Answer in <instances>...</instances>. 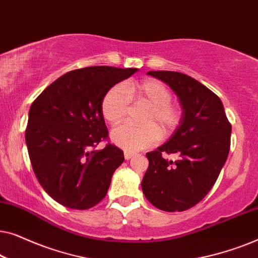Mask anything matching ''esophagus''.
<instances>
[{
  "instance_id": "34e87169",
  "label": "esophagus",
  "mask_w": 258,
  "mask_h": 258,
  "mask_svg": "<svg viewBox=\"0 0 258 258\" xmlns=\"http://www.w3.org/2000/svg\"><path fill=\"white\" fill-rule=\"evenodd\" d=\"M134 156H135V154L130 153V151H125V153H124V158H125L126 161L130 160V158H133Z\"/></svg>"
}]
</instances>
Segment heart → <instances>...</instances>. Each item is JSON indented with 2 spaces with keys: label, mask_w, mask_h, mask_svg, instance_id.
Masks as SVG:
<instances>
[{
  "label": "heart",
  "mask_w": 258,
  "mask_h": 258,
  "mask_svg": "<svg viewBox=\"0 0 258 258\" xmlns=\"http://www.w3.org/2000/svg\"><path fill=\"white\" fill-rule=\"evenodd\" d=\"M132 98L136 103L149 105L143 116L147 125L124 124L111 132V141L126 151H139L154 146L162 137L171 135L182 118L178 105L171 102V93L161 81L148 79L112 87L102 101V115L105 121L117 125L126 117Z\"/></svg>",
  "instance_id": "b5f03b06"
}]
</instances>
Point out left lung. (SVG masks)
Masks as SVG:
<instances>
[{
    "label": "left lung",
    "instance_id": "8db88e82",
    "mask_svg": "<svg viewBox=\"0 0 258 258\" xmlns=\"http://www.w3.org/2000/svg\"><path fill=\"white\" fill-rule=\"evenodd\" d=\"M167 83L179 98L182 118L168 142L147 153L142 179L147 200L172 213L196 206L213 188L230 149L231 124L220 97L192 77L177 72H148ZM177 154L176 161L164 157Z\"/></svg>",
    "mask_w": 258,
    "mask_h": 258
}]
</instances>
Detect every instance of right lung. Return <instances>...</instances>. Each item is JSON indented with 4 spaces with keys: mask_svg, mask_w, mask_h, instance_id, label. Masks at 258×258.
I'll return each mask as SVG.
<instances>
[{
    "mask_svg": "<svg viewBox=\"0 0 258 258\" xmlns=\"http://www.w3.org/2000/svg\"><path fill=\"white\" fill-rule=\"evenodd\" d=\"M137 68L98 66L72 70L45 88L31 104L26 143L44 191L62 206L86 210L107 195L123 151L108 143L102 101Z\"/></svg>",
    "mask_w": 258,
    "mask_h": 258,
    "instance_id": "add662e5",
    "label": "right lung"
}]
</instances>
